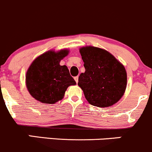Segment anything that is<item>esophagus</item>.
I'll return each mask as SVG.
<instances>
[{
    "mask_svg": "<svg viewBox=\"0 0 152 152\" xmlns=\"http://www.w3.org/2000/svg\"><path fill=\"white\" fill-rule=\"evenodd\" d=\"M74 79L75 81H76V82L78 83V81H79V76H76V77H74Z\"/></svg>",
    "mask_w": 152,
    "mask_h": 152,
    "instance_id": "esophagus-1",
    "label": "esophagus"
}]
</instances>
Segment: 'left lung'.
I'll return each instance as SVG.
<instances>
[{"label":"left lung","mask_w":152,"mask_h":152,"mask_svg":"<svg viewBox=\"0 0 152 152\" xmlns=\"http://www.w3.org/2000/svg\"><path fill=\"white\" fill-rule=\"evenodd\" d=\"M85 72L79 77L78 85L91 105L110 107L120 100L127 85L124 66L109 52L95 47L80 49Z\"/></svg>","instance_id":"8db88e82"}]
</instances>
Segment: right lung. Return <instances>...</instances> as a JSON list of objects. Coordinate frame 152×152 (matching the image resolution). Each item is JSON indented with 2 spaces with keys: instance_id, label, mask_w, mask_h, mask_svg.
<instances>
[{
  "instance_id": "add662e5",
  "label": "right lung",
  "mask_w": 152,
  "mask_h": 152,
  "mask_svg": "<svg viewBox=\"0 0 152 152\" xmlns=\"http://www.w3.org/2000/svg\"><path fill=\"white\" fill-rule=\"evenodd\" d=\"M68 54L67 50L48 51L37 58L26 75V84L30 94L45 104H54L64 96L66 89L76 81L66 66L60 62Z\"/></svg>"
}]
</instances>
